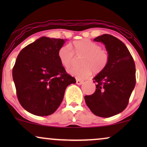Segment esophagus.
<instances>
[{"mask_svg":"<svg viewBox=\"0 0 147 147\" xmlns=\"http://www.w3.org/2000/svg\"><path fill=\"white\" fill-rule=\"evenodd\" d=\"M84 83V81L82 80H79V79H77L76 80V84H78V85H81Z\"/></svg>","mask_w":147,"mask_h":147,"instance_id":"34e87169","label":"esophagus"}]
</instances>
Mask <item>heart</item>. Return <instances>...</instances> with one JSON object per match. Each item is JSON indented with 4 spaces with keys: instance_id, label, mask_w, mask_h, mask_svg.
Masks as SVG:
<instances>
[{
    "instance_id": "b5f03b06",
    "label": "heart",
    "mask_w": 147,
    "mask_h": 147,
    "mask_svg": "<svg viewBox=\"0 0 147 147\" xmlns=\"http://www.w3.org/2000/svg\"><path fill=\"white\" fill-rule=\"evenodd\" d=\"M72 49H71V48ZM83 56L81 60L82 67H71L68 73L78 79H86L93 71L94 73L102 71L109 61V54L102 49L99 45L89 39L75 41L69 45H64L58 51V57L61 63L65 68H69L75 61V56Z\"/></svg>"
}]
</instances>
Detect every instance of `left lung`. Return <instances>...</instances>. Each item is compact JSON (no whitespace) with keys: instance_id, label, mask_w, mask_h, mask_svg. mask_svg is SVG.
<instances>
[{"instance_id":"obj_1","label":"left lung","mask_w":147,"mask_h":147,"mask_svg":"<svg viewBox=\"0 0 147 147\" xmlns=\"http://www.w3.org/2000/svg\"><path fill=\"white\" fill-rule=\"evenodd\" d=\"M109 54L106 67L94 78L93 94L85 96L86 103L95 115L108 118L122 112L136 84L135 64L128 48L120 39L108 34L98 36Z\"/></svg>"}]
</instances>
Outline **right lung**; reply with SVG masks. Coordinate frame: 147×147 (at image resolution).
<instances>
[{"mask_svg": "<svg viewBox=\"0 0 147 147\" xmlns=\"http://www.w3.org/2000/svg\"><path fill=\"white\" fill-rule=\"evenodd\" d=\"M65 40L41 37L20 51L13 69L19 102L36 116H49L56 111L66 88L75 84L58 57Z\"/></svg>", "mask_w": 147, "mask_h": 147, "instance_id": "right-lung-1", "label": "right lung"}]
</instances>
